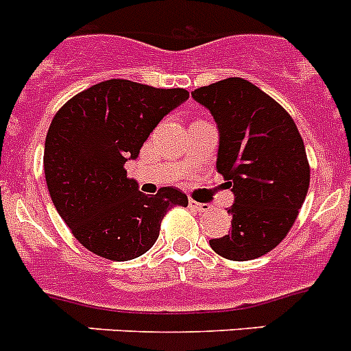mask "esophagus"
<instances>
[{
	"instance_id": "obj_1",
	"label": "esophagus",
	"mask_w": 351,
	"mask_h": 351,
	"mask_svg": "<svg viewBox=\"0 0 351 351\" xmlns=\"http://www.w3.org/2000/svg\"><path fill=\"white\" fill-rule=\"evenodd\" d=\"M189 208H193L194 212L203 213V212H208L210 205H208V203H197V201L191 199V201H189Z\"/></svg>"
}]
</instances>
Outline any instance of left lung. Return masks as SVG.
<instances>
[{
    "label": "left lung",
    "instance_id": "left-lung-1",
    "mask_svg": "<svg viewBox=\"0 0 351 351\" xmlns=\"http://www.w3.org/2000/svg\"><path fill=\"white\" fill-rule=\"evenodd\" d=\"M193 99L217 123V171L234 196L231 231L210 240V247L226 260L260 258L288 234L307 196L311 171L297 125L242 77L197 88Z\"/></svg>",
    "mask_w": 351,
    "mask_h": 351
}]
</instances>
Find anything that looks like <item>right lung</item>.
<instances>
[{
	"instance_id": "right-lung-1",
	"label": "right lung",
	"mask_w": 351,
	"mask_h": 351,
	"mask_svg": "<svg viewBox=\"0 0 351 351\" xmlns=\"http://www.w3.org/2000/svg\"><path fill=\"white\" fill-rule=\"evenodd\" d=\"M187 99L184 88L109 79L56 112L45 138V182L60 217L88 251L114 261L139 258L158 239L167 210L187 206L175 187L146 196L125 169L158 121Z\"/></svg>"
}]
</instances>
